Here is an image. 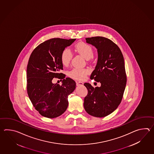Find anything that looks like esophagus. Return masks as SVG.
<instances>
[{"mask_svg": "<svg viewBox=\"0 0 154 154\" xmlns=\"http://www.w3.org/2000/svg\"><path fill=\"white\" fill-rule=\"evenodd\" d=\"M84 83L82 82H76V85L79 86V85H83Z\"/></svg>", "mask_w": 154, "mask_h": 154, "instance_id": "1", "label": "esophagus"}]
</instances>
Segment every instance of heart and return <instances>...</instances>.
<instances>
[{
    "instance_id": "heart-1",
    "label": "heart",
    "mask_w": 154,
    "mask_h": 154,
    "mask_svg": "<svg viewBox=\"0 0 154 154\" xmlns=\"http://www.w3.org/2000/svg\"><path fill=\"white\" fill-rule=\"evenodd\" d=\"M74 49L76 52L83 56L86 59L91 58L94 56V51L92 47L88 43L85 42H79L76 44ZM72 58V53L71 51L66 48L63 50L60 55V60L63 66H68L70 63ZM89 70L87 69H80L75 68L70 70L69 75L71 78L76 80H83L86 76L88 74Z\"/></svg>"
}]
</instances>
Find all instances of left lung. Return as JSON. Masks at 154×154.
Returning a JSON list of instances; mask_svg holds the SVG:
<instances>
[{"label":"left lung","instance_id":"1","mask_svg":"<svg viewBox=\"0 0 154 154\" xmlns=\"http://www.w3.org/2000/svg\"><path fill=\"white\" fill-rule=\"evenodd\" d=\"M85 39L97 49V63L90 79L100 82L101 86L94 88L89 83L84 84L88 93L84 106L89 115L104 117L117 109L123 98L127 83L124 58L121 49L111 39L101 36Z\"/></svg>","mask_w":154,"mask_h":154}]
</instances>
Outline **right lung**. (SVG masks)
<instances>
[{
    "label": "right lung",
    "mask_w": 154,
    "mask_h": 154,
    "mask_svg": "<svg viewBox=\"0 0 154 154\" xmlns=\"http://www.w3.org/2000/svg\"><path fill=\"white\" fill-rule=\"evenodd\" d=\"M54 38L41 43L33 51L27 66V91L33 107L39 114L54 118L62 115L68 106V97L75 90L76 83L60 72L63 50L75 41ZM54 77L63 84H53Z\"/></svg>",
    "instance_id": "1"
}]
</instances>
